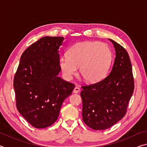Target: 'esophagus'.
I'll list each match as a JSON object with an SVG mask.
<instances>
[{"instance_id":"1","label":"esophagus","mask_w":147,"mask_h":147,"mask_svg":"<svg viewBox=\"0 0 147 147\" xmlns=\"http://www.w3.org/2000/svg\"><path fill=\"white\" fill-rule=\"evenodd\" d=\"M80 91V89L78 87H75V88H74V90H73V93H79Z\"/></svg>"}]
</instances>
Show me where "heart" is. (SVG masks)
<instances>
[{
    "mask_svg": "<svg viewBox=\"0 0 147 147\" xmlns=\"http://www.w3.org/2000/svg\"><path fill=\"white\" fill-rule=\"evenodd\" d=\"M112 53L106 44L97 41H84L69 49L67 56L59 58V65L63 76L71 80L80 74L87 82H97L104 78L110 67Z\"/></svg>",
    "mask_w": 147,
    "mask_h": 147,
    "instance_id": "b5f03b06",
    "label": "heart"
}]
</instances>
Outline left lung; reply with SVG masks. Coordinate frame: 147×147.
Masks as SVG:
<instances>
[{
    "label": "left lung",
    "instance_id": "obj_1",
    "mask_svg": "<svg viewBox=\"0 0 147 147\" xmlns=\"http://www.w3.org/2000/svg\"><path fill=\"white\" fill-rule=\"evenodd\" d=\"M115 49L111 72L97 82L82 86V119L93 130L110 128L125 115L134 90L132 67L123 46L109 39Z\"/></svg>",
    "mask_w": 147,
    "mask_h": 147
}]
</instances>
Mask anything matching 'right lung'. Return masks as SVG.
<instances>
[{
  "instance_id": "obj_1",
  "label": "right lung",
  "mask_w": 147,
  "mask_h": 147,
  "mask_svg": "<svg viewBox=\"0 0 147 147\" xmlns=\"http://www.w3.org/2000/svg\"><path fill=\"white\" fill-rule=\"evenodd\" d=\"M63 37H43L22 54L13 79L19 112L36 128L55 123L62 103L75 87L58 74Z\"/></svg>"
}]
</instances>
